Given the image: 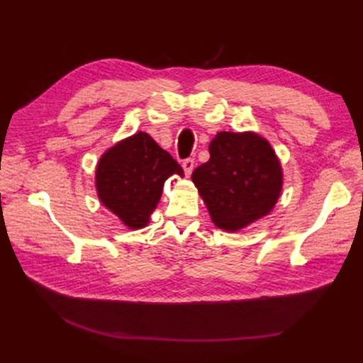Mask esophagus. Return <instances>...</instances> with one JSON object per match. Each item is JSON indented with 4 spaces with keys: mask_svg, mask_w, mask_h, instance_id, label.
Returning a JSON list of instances; mask_svg holds the SVG:
<instances>
[{
    "mask_svg": "<svg viewBox=\"0 0 363 363\" xmlns=\"http://www.w3.org/2000/svg\"><path fill=\"white\" fill-rule=\"evenodd\" d=\"M194 167H195V160L194 159H186L182 162V168L184 172H186L187 176L191 174V172H194Z\"/></svg>",
    "mask_w": 363,
    "mask_h": 363,
    "instance_id": "1",
    "label": "esophagus"
}]
</instances>
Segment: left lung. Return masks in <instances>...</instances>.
Instances as JSON below:
<instances>
[{"instance_id": "8db88e82", "label": "left lung", "mask_w": 363, "mask_h": 363, "mask_svg": "<svg viewBox=\"0 0 363 363\" xmlns=\"http://www.w3.org/2000/svg\"><path fill=\"white\" fill-rule=\"evenodd\" d=\"M209 152L211 159L195 169L191 181L215 226L237 233L274 209L284 174L265 137L252 130H220Z\"/></svg>"}]
</instances>
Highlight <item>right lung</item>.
Masks as SVG:
<instances>
[{"mask_svg": "<svg viewBox=\"0 0 363 363\" xmlns=\"http://www.w3.org/2000/svg\"><path fill=\"white\" fill-rule=\"evenodd\" d=\"M184 176L182 167L154 138L138 130L99 157L95 169L98 199L128 229L148 226L169 176Z\"/></svg>", "mask_w": 363, "mask_h": 363, "instance_id": "1", "label": "right lung"}]
</instances>
